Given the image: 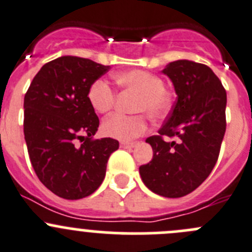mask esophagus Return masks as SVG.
<instances>
[{
    "label": "esophagus",
    "instance_id": "esophagus-1",
    "mask_svg": "<svg viewBox=\"0 0 252 252\" xmlns=\"http://www.w3.org/2000/svg\"><path fill=\"white\" fill-rule=\"evenodd\" d=\"M140 145L138 141H133V142H122L121 143V147L122 148H135Z\"/></svg>",
    "mask_w": 252,
    "mask_h": 252
}]
</instances>
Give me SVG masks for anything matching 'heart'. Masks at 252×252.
Here are the masks:
<instances>
[{
  "instance_id": "obj_1",
  "label": "heart",
  "mask_w": 252,
  "mask_h": 252,
  "mask_svg": "<svg viewBox=\"0 0 252 252\" xmlns=\"http://www.w3.org/2000/svg\"><path fill=\"white\" fill-rule=\"evenodd\" d=\"M115 81L127 92L137 94L135 111L146 112L152 119H160L171 107V95L164 88V80L145 70H127L114 75ZM88 99L95 111L106 114L115 106L116 94L105 79H96L89 88ZM147 119L143 114L127 116L114 114L101 125L102 133L120 141H131L147 130Z\"/></svg>"
}]
</instances>
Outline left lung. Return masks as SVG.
Returning a JSON list of instances; mask_svg holds the SVG:
<instances>
[{"mask_svg":"<svg viewBox=\"0 0 252 252\" xmlns=\"http://www.w3.org/2000/svg\"><path fill=\"white\" fill-rule=\"evenodd\" d=\"M162 73L173 83L177 101L159 135L146 140L153 158L140 167V174L153 193L179 198L198 188L217 163L226 128V92L204 64L181 59ZM163 135L179 142L166 143Z\"/></svg>","mask_w":252,"mask_h":252,"instance_id":"1","label":"left lung"}]
</instances>
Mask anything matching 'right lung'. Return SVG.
I'll return each instance as SVG.
<instances>
[{
  "instance_id": "1",
  "label": "right lung",
  "mask_w": 252,
  "mask_h": 252,
  "mask_svg": "<svg viewBox=\"0 0 252 252\" xmlns=\"http://www.w3.org/2000/svg\"><path fill=\"white\" fill-rule=\"evenodd\" d=\"M110 65L63 56L44 64L25 95L23 131L31 163L39 181L61 198L75 200L94 193L105 178L119 141L93 140L99 117L88 92ZM76 139L83 144L76 146Z\"/></svg>"
}]
</instances>
